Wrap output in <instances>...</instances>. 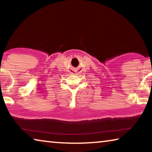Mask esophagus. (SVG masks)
Here are the masks:
<instances>
[{"label": "esophagus", "mask_w": 152, "mask_h": 152, "mask_svg": "<svg viewBox=\"0 0 152 152\" xmlns=\"http://www.w3.org/2000/svg\"><path fill=\"white\" fill-rule=\"evenodd\" d=\"M74 74H76V71H75V72H74Z\"/></svg>", "instance_id": "esophagus-1"}]
</instances>
